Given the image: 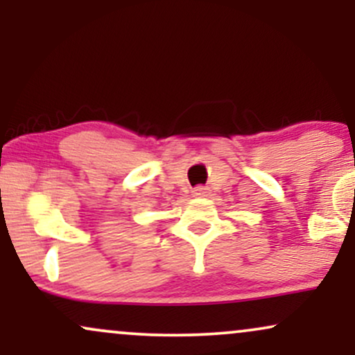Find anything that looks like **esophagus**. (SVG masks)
<instances>
[{"instance_id":"1","label":"esophagus","mask_w":355,"mask_h":355,"mask_svg":"<svg viewBox=\"0 0 355 355\" xmlns=\"http://www.w3.org/2000/svg\"><path fill=\"white\" fill-rule=\"evenodd\" d=\"M209 193H210L209 187L198 185V187H195V189H193V195H195V197H207V195H209Z\"/></svg>"}]
</instances>
